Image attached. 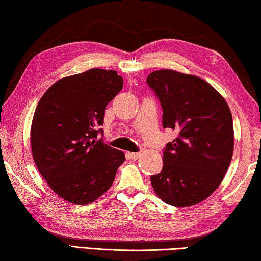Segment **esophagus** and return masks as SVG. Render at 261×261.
<instances>
[{"mask_svg": "<svg viewBox=\"0 0 261 261\" xmlns=\"http://www.w3.org/2000/svg\"><path fill=\"white\" fill-rule=\"evenodd\" d=\"M127 157L132 159V161H135V159H138L140 157V153L139 152H128Z\"/></svg>", "mask_w": 261, "mask_h": 261, "instance_id": "esophagus-1", "label": "esophagus"}]
</instances>
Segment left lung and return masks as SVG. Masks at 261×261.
I'll return each instance as SVG.
<instances>
[{
    "instance_id": "8db88e82",
    "label": "left lung",
    "mask_w": 261,
    "mask_h": 261,
    "mask_svg": "<svg viewBox=\"0 0 261 261\" xmlns=\"http://www.w3.org/2000/svg\"><path fill=\"white\" fill-rule=\"evenodd\" d=\"M163 108V127L177 132L168 142L163 170L152 175L159 198L188 207L211 196L225 177L234 152V127L225 98L199 76L158 70L147 77Z\"/></svg>"
}]
</instances>
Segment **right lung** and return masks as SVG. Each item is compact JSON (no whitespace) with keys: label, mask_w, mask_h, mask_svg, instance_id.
I'll list each match as a JSON object with an SVG mask.
<instances>
[{"label":"right lung","mask_w":261,"mask_h":261,"mask_svg":"<svg viewBox=\"0 0 261 261\" xmlns=\"http://www.w3.org/2000/svg\"><path fill=\"white\" fill-rule=\"evenodd\" d=\"M122 85L116 71L91 68L55 82L35 109L31 127L35 165L67 202H95L110 189L125 162L122 151L97 139L104 110Z\"/></svg>","instance_id":"1"}]
</instances>
